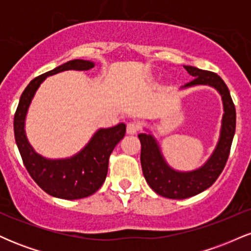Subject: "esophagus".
<instances>
[{
    "label": "esophagus",
    "instance_id": "1",
    "mask_svg": "<svg viewBox=\"0 0 251 251\" xmlns=\"http://www.w3.org/2000/svg\"><path fill=\"white\" fill-rule=\"evenodd\" d=\"M139 131V125L135 123H128L126 127V133L127 134H137Z\"/></svg>",
    "mask_w": 251,
    "mask_h": 251
}]
</instances>
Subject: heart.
Masks as SVG:
<instances>
[{"mask_svg": "<svg viewBox=\"0 0 251 251\" xmlns=\"http://www.w3.org/2000/svg\"><path fill=\"white\" fill-rule=\"evenodd\" d=\"M155 80H157V77L154 75H148L144 77V83L145 85H152V83L155 82Z\"/></svg>", "mask_w": 251, "mask_h": 251, "instance_id": "obj_1", "label": "heart"}]
</instances>
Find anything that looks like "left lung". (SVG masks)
Returning <instances> with one entry per match:
<instances>
[{"label":"left lung","mask_w":251,"mask_h":251,"mask_svg":"<svg viewBox=\"0 0 251 251\" xmlns=\"http://www.w3.org/2000/svg\"><path fill=\"white\" fill-rule=\"evenodd\" d=\"M190 75L195 76L192 81L180 89H188L196 86H210L221 96L223 103L220 137L216 148L203 165L191 171H179L169 165L163 155L162 149L155 137L149 128L146 133L138 134L142 152L140 163L144 177L155 194L171 200H184L201 194L215 183L223 171L229 157L230 148L236 129V109L226 82L216 73L200 70L192 66H184Z\"/></svg>","instance_id":"8db88e82"}]
</instances>
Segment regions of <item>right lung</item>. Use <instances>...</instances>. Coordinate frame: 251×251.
I'll return each instance as SVG.
<instances>
[{
	"mask_svg": "<svg viewBox=\"0 0 251 251\" xmlns=\"http://www.w3.org/2000/svg\"><path fill=\"white\" fill-rule=\"evenodd\" d=\"M96 63L75 59L31 80L20 98L15 117L14 133L22 160L37 185L48 195L62 200H80L100 189L107 176L108 158L126 132L124 123L107 128H99L75 154L67 158L50 159L34 150L25 134V118L33 98L48 76L65 71H88Z\"/></svg>",
	"mask_w": 251,
	"mask_h": 251,
	"instance_id": "1",
	"label": "right lung"
}]
</instances>
